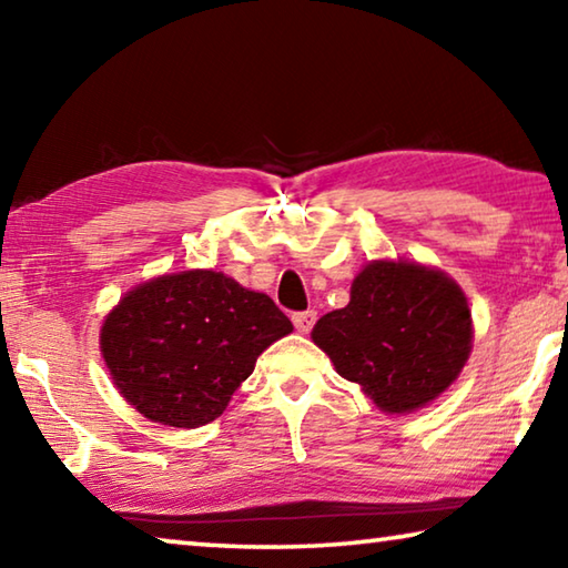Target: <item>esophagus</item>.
I'll return each mask as SVG.
<instances>
[{
  "mask_svg": "<svg viewBox=\"0 0 568 568\" xmlns=\"http://www.w3.org/2000/svg\"><path fill=\"white\" fill-rule=\"evenodd\" d=\"M318 321V313L315 311H303V313H293V325L297 328V333H307Z\"/></svg>",
  "mask_w": 568,
  "mask_h": 568,
  "instance_id": "34e87169",
  "label": "esophagus"
}]
</instances>
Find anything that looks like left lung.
I'll return each instance as SVG.
<instances>
[{"mask_svg": "<svg viewBox=\"0 0 568 568\" xmlns=\"http://www.w3.org/2000/svg\"><path fill=\"white\" fill-rule=\"evenodd\" d=\"M313 343L383 413H410L458 378L474 343L468 301L446 273L408 261H373L351 303L315 323Z\"/></svg>", "mask_w": 568, "mask_h": 568, "instance_id": "1", "label": "left lung"}]
</instances>
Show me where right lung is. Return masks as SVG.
Segmentation results:
<instances>
[{
    "mask_svg": "<svg viewBox=\"0 0 568 568\" xmlns=\"http://www.w3.org/2000/svg\"><path fill=\"white\" fill-rule=\"evenodd\" d=\"M291 331L265 293L185 271L124 293L102 323L100 348L130 406L162 426L197 428L223 416L257 355Z\"/></svg>",
    "mask_w": 568,
    "mask_h": 568,
    "instance_id": "right-lung-1",
    "label": "right lung"
}]
</instances>
